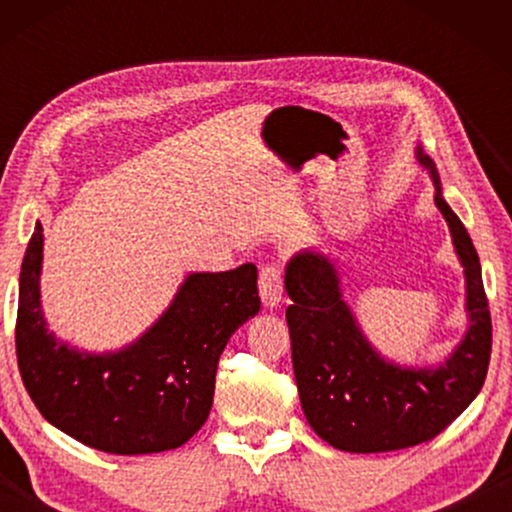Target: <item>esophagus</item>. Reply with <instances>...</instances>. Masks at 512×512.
I'll list each match as a JSON object with an SVG mask.
<instances>
[{
	"instance_id": "1",
	"label": "esophagus",
	"mask_w": 512,
	"mask_h": 512,
	"mask_svg": "<svg viewBox=\"0 0 512 512\" xmlns=\"http://www.w3.org/2000/svg\"><path fill=\"white\" fill-rule=\"evenodd\" d=\"M258 289H261V300L268 310L277 307L282 303V293H284L282 270H279L277 265H265L261 270V277H258Z\"/></svg>"
}]
</instances>
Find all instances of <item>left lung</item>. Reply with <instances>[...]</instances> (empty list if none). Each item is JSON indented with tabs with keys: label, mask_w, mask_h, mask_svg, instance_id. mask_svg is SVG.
<instances>
[{
	"label": "left lung",
	"mask_w": 512,
	"mask_h": 512,
	"mask_svg": "<svg viewBox=\"0 0 512 512\" xmlns=\"http://www.w3.org/2000/svg\"><path fill=\"white\" fill-rule=\"evenodd\" d=\"M415 158L429 172L433 202L464 268L466 331L443 361L398 363L382 354L345 300L340 265L331 256L298 251L284 270L300 405L314 433L342 452H391L426 443L471 405L487 375L492 319L478 251L447 205L436 163L422 144Z\"/></svg>",
	"instance_id": "obj_1"
}]
</instances>
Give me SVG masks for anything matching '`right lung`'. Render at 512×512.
<instances>
[{"instance_id": "right-lung-1", "label": "right lung", "mask_w": 512, "mask_h": 512, "mask_svg": "<svg viewBox=\"0 0 512 512\" xmlns=\"http://www.w3.org/2000/svg\"><path fill=\"white\" fill-rule=\"evenodd\" d=\"M44 228L34 223L18 289L16 352L41 415L79 443L109 454L181 447L207 422L219 356L261 310L258 272H188L163 314L118 349L93 352L48 328L41 305Z\"/></svg>"}]
</instances>
